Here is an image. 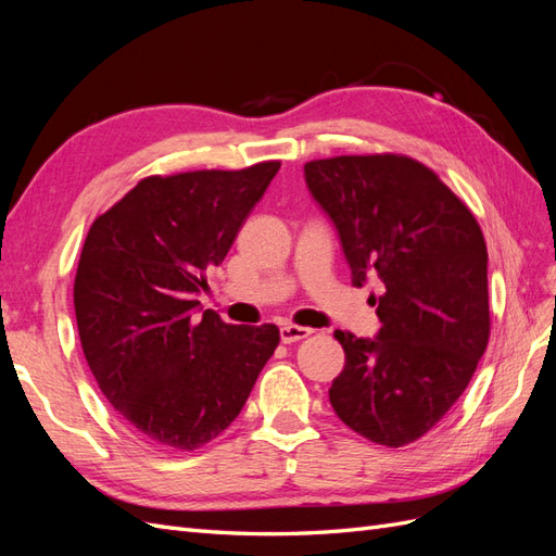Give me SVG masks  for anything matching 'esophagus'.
<instances>
[{"label":"esophagus","mask_w":556,"mask_h":556,"mask_svg":"<svg viewBox=\"0 0 556 556\" xmlns=\"http://www.w3.org/2000/svg\"><path fill=\"white\" fill-rule=\"evenodd\" d=\"M313 333V329L308 327H299V325H282L280 327V341L282 343H296V341H304Z\"/></svg>","instance_id":"1"}]
</instances>
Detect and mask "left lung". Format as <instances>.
<instances>
[{
  "mask_svg": "<svg viewBox=\"0 0 556 556\" xmlns=\"http://www.w3.org/2000/svg\"><path fill=\"white\" fill-rule=\"evenodd\" d=\"M304 172L339 229L352 285H382L376 339L333 333L345 366L331 406L371 443H415L464 394L490 341L482 229L435 172L408 155H339L306 162Z\"/></svg>",
  "mask_w": 556,
  "mask_h": 556,
  "instance_id": "8db88e82",
  "label": "left lung"
}]
</instances>
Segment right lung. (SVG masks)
Returning <instances> with one entry per match:
<instances>
[{"mask_svg": "<svg viewBox=\"0 0 556 556\" xmlns=\"http://www.w3.org/2000/svg\"><path fill=\"white\" fill-rule=\"evenodd\" d=\"M280 169L148 176L92 223L74 280L83 355L141 439L192 452L220 435L278 348L276 325L199 315L197 294Z\"/></svg>", "mask_w": 556, "mask_h": 556, "instance_id": "right-lung-1", "label": "right lung"}]
</instances>
